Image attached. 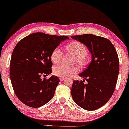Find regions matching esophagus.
Listing matches in <instances>:
<instances>
[{"instance_id": "1", "label": "esophagus", "mask_w": 129, "mask_h": 129, "mask_svg": "<svg viewBox=\"0 0 129 129\" xmlns=\"http://www.w3.org/2000/svg\"><path fill=\"white\" fill-rule=\"evenodd\" d=\"M64 78H61V77H60V81H61V82H62V81H63V80H64Z\"/></svg>"}]
</instances>
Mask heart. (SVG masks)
I'll list each match as a JSON object with an SVG mask.
<instances>
[{
	"instance_id": "obj_1",
	"label": "heart",
	"mask_w": 129,
	"mask_h": 129,
	"mask_svg": "<svg viewBox=\"0 0 129 129\" xmlns=\"http://www.w3.org/2000/svg\"><path fill=\"white\" fill-rule=\"evenodd\" d=\"M67 50L76 57V61L77 64H83L84 59L88 54L87 47L79 42H74L67 46ZM63 56V52L59 47H56L51 53V60L54 64L60 62ZM78 69L76 67H68L64 65H57L53 69V73L54 75L61 78L69 77L72 74L77 72Z\"/></svg>"
}]
</instances>
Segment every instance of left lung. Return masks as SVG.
Wrapping results in <instances>:
<instances>
[{"label":"left lung","instance_id":"1","mask_svg":"<svg viewBox=\"0 0 129 129\" xmlns=\"http://www.w3.org/2000/svg\"><path fill=\"white\" fill-rule=\"evenodd\" d=\"M71 38L84 44L91 54V62L79 75L88 83L74 80L72 97L84 110H96L109 101L115 89L119 73L117 52L110 40L103 37L84 34Z\"/></svg>","mask_w":129,"mask_h":129}]
</instances>
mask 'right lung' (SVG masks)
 <instances>
[{
    "mask_svg": "<svg viewBox=\"0 0 129 129\" xmlns=\"http://www.w3.org/2000/svg\"><path fill=\"white\" fill-rule=\"evenodd\" d=\"M66 36L34 33L22 39L12 52L10 63V77L17 98L31 107L42 106L54 96L60 82L56 76L41 79L42 75L52 73L51 53Z\"/></svg>",
    "mask_w": 129,
    "mask_h": 129,
    "instance_id": "right-lung-1",
    "label": "right lung"
}]
</instances>
